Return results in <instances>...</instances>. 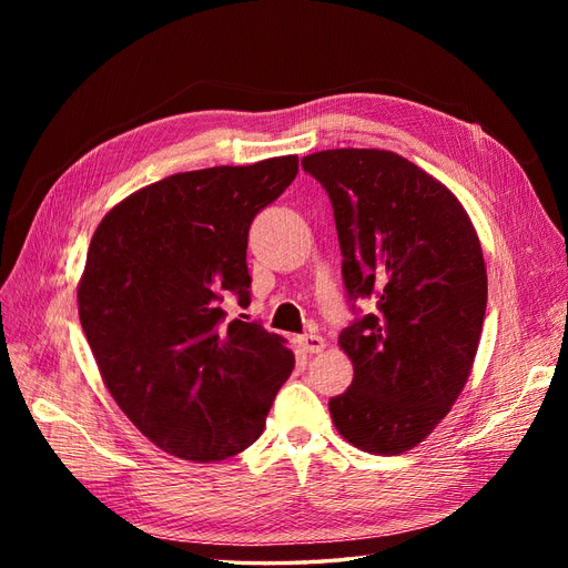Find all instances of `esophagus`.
I'll list each match as a JSON object with an SVG mask.
<instances>
[{
	"mask_svg": "<svg viewBox=\"0 0 568 568\" xmlns=\"http://www.w3.org/2000/svg\"><path fill=\"white\" fill-rule=\"evenodd\" d=\"M298 346H301L305 353L315 355V353H322V351L326 348V341H324L320 334H303V336L298 338Z\"/></svg>",
	"mask_w": 568,
	"mask_h": 568,
	"instance_id": "1",
	"label": "esophagus"
}]
</instances>
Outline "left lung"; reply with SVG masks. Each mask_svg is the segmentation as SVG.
Returning <instances> with one entry per match:
<instances>
[{"label": "left lung", "instance_id": "8db88e82", "mask_svg": "<svg viewBox=\"0 0 568 568\" xmlns=\"http://www.w3.org/2000/svg\"><path fill=\"white\" fill-rule=\"evenodd\" d=\"M301 163L334 205L351 301H376L338 336L355 376L329 400L334 426L365 453H407L471 374L488 301L478 234L450 189L398 153L329 149Z\"/></svg>", "mask_w": 568, "mask_h": 568}]
</instances>
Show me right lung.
<instances>
[{"label":"right lung","mask_w":568,"mask_h":568,"mask_svg":"<svg viewBox=\"0 0 568 568\" xmlns=\"http://www.w3.org/2000/svg\"><path fill=\"white\" fill-rule=\"evenodd\" d=\"M298 156L170 175L104 215L78 284V313L118 407L168 455L220 462L265 428L294 369L284 338L225 322L251 303L248 227L294 182Z\"/></svg>","instance_id":"1"}]
</instances>
